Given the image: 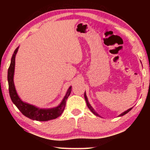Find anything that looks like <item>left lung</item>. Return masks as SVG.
Instances as JSON below:
<instances>
[{"instance_id": "obj_1", "label": "left lung", "mask_w": 150, "mask_h": 150, "mask_svg": "<svg viewBox=\"0 0 150 150\" xmlns=\"http://www.w3.org/2000/svg\"><path fill=\"white\" fill-rule=\"evenodd\" d=\"M84 96H85V100H86V103H87V106H88V108L90 109V110H91V112H93V113L94 114V115H96V116H100L99 115H98V114H97V113H96V112H95V110H94V109L93 108V107H92V106H91V105H90V104H89V103H88V99H87V95H86V93H85V94H84ZM132 108H129V109H128V110H127L126 111H125V112H122V114H121V115H119V116H124V115H126V114H127V113H128L129 111H130V110H132Z\"/></svg>"}]
</instances>
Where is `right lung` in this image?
Instances as JSON below:
<instances>
[{"mask_svg":"<svg viewBox=\"0 0 150 150\" xmlns=\"http://www.w3.org/2000/svg\"><path fill=\"white\" fill-rule=\"evenodd\" d=\"M18 47L14 50V54L11 58V65L8 70V88L9 94L11 98L16 107L19 109V110L23 115L32 120L37 121H47L52 120V119L57 118L63 113L64 110L66 101L69 96L71 91V87L69 88L67 93L62 100V103L57 107L52 108H40L34 105H30L28 103L23 102L18 95L16 88L14 84V67H15V57L17 54Z\"/></svg>","mask_w":150,"mask_h":150,"instance_id":"right-lung-1","label":"right lung"}]
</instances>
